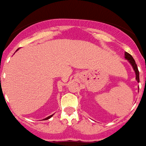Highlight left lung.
<instances>
[{"instance_id":"1","label":"left lung","mask_w":146,"mask_h":146,"mask_svg":"<svg viewBox=\"0 0 146 146\" xmlns=\"http://www.w3.org/2000/svg\"><path fill=\"white\" fill-rule=\"evenodd\" d=\"M125 58L126 59L128 60V62L131 63V64L132 65L133 67V70L135 71V73H136V79L137 80L138 82H139V70H138V67L137 65V64H136L135 61L133 59V58L132 57L131 55H130L128 52H125Z\"/></svg>"}]
</instances>
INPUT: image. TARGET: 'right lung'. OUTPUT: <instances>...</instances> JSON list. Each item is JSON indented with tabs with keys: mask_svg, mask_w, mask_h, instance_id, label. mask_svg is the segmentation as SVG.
<instances>
[{
	"mask_svg": "<svg viewBox=\"0 0 146 146\" xmlns=\"http://www.w3.org/2000/svg\"><path fill=\"white\" fill-rule=\"evenodd\" d=\"M52 115H51V116H50V117H46V118H45L44 119H45V120H46V119H50V117H52Z\"/></svg>",
	"mask_w": 146,
	"mask_h": 146,
	"instance_id": "right-lung-1",
	"label": "right lung"
}]
</instances>
